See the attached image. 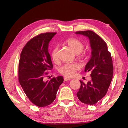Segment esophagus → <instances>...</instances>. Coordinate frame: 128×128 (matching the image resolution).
I'll return each instance as SVG.
<instances>
[{
	"label": "esophagus",
	"instance_id": "34e87169",
	"mask_svg": "<svg viewBox=\"0 0 128 128\" xmlns=\"http://www.w3.org/2000/svg\"><path fill=\"white\" fill-rule=\"evenodd\" d=\"M70 80V78H66V77H64V81H68V80Z\"/></svg>",
	"mask_w": 128,
	"mask_h": 128
}]
</instances>
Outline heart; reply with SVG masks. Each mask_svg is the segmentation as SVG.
Here are the masks:
<instances>
[{
    "label": "heart",
    "instance_id": "heart-1",
    "mask_svg": "<svg viewBox=\"0 0 128 128\" xmlns=\"http://www.w3.org/2000/svg\"><path fill=\"white\" fill-rule=\"evenodd\" d=\"M66 43L69 47V48L77 54L81 53L84 48V43L77 38H69L68 40H66ZM58 50H59L58 46H55L51 52L52 59L55 62H57L59 60ZM80 68V64L76 63V62L72 64H65L60 67L59 72L64 77L66 78H72L76 74L77 71Z\"/></svg>",
    "mask_w": 128,
    "mask_h": 128
}]
</instances>
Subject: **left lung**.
I'll return each instance as SVG.
<instances>
[{
  "mask_svg": "<svg viewBox=\"0 0 128 128\" xmlns=\"http://www.w3.org/2000/svg\"><path fill=\"white\" fill-rule=\"evenodd\" d=\"M76 34L88 37L92 48V56L85 68V72H92V80L86 84L80 81L77 96L82 103L93 105L105 96L111 84L114 73L111 54L107 43L94 32L78 31Z\"/></svg>",
  "mask_w": 128,
  "mask_h": 128,
  "instance_id": "1",
  "label": "left lung"
}]
</instances>
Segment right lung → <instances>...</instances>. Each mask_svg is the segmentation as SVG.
I'll list each match as a JSON object with an SVG mask.
<instances>
[{
  "instance_id": "1",
  "label": "right lung",
  "mask_w": 128,
  "mask_h": 128,
  "mask_svg": "<svg viewBox=\"0 0 128 128\" xmlns=\"http://www.w3.org/2000/svg\"><path fill=\"white\" fill-rule=\"evenodd\" d=\"M56 33L36 36L28 41L20 54L18 81L28 98L38 107H46L52 103L64 81L61 76L44 80L48 73L46 71L53 68L48 47Z\"/></svg>"
}]
</instances>
